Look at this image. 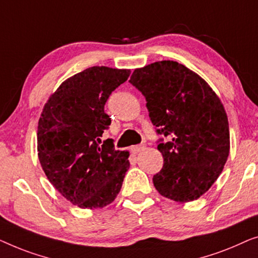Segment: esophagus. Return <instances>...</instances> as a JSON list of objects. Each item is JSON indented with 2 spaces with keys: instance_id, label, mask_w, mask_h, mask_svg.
Wrapping results in <instances>:
<instances>
[{
  "instance_id": "34e87169",
  "label": "esophagus",
  "mask_w": 258,
  "mask_h": 258,
  "mask_svg": "<svg viewBox=\"0 0 258 258\" xmlns=\"http://www.w3.org/2000/svg\"><path fill=\"white\" fill-rule=\"evenodd\" d=\"M145 148V146L144 145H136V146H133L132 147V152L133 153H139V152H141Z\"/></svg>"
}]
</instances>
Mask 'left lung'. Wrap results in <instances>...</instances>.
Here are the masks:
<instances>
[{
    "instance_id": "8db88e82",
    "label": "left lung",
    "mask_w": 258,
    "mask_h": 258,
    "mask_svg": "<svg viewBox=\"0 0 258 258\" xmlns=\"http://www.w3.org/2000/svg\"><path fill=\"white\" fill-rule=\"evenodd\" d=\"M130 83L146 98V107L164 158L153 176L155 189L176 202L197 200L212 187L229 155L227 113L205 79L177 61L136 69Z\"/></svg>"
}]
</instances>
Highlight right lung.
Listing matches in <instances>:
<instances>
[{
  "mask_svg": "<svg viewBox=\"0 0 258 258\" xmlns=\"http://www.w3.org/2000/svg\"><path fill=\"white\" fill-rule=\"evenodd\" d=\"M130 70L92 67L68 78L46 101L38 120L37 151L52 186L72 205L98 209L120 191L128 152L100 137L111 124L104 111L110 94Z\"/></svg>",
  "mask_w": 258,
  "mask_h": 258,
  "instance_id": "add662e5",
  "label": "right lung"
}]
</instances>
